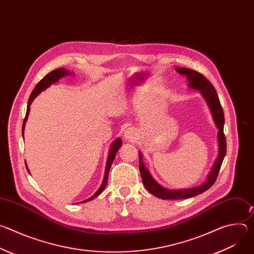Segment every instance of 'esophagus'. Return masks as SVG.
I'll return each mask as SVG.
<instances>
[{
    "instance_id": "obj_1",
    "label": "esophagus",
    "mask_w": 254,
    "mask_h": 254,
    "mask_svg": "<svg viewBox=\"0 0 254 254\" xmlns=\"http://www.w3.org/2000/svg\"><path fill=\"white\" fill-rule=\"evenodd\" d=\"M125 138L127 140H134L136 138V132L132 127H128L125 130Z\"/></svg>"
}]
</instances>
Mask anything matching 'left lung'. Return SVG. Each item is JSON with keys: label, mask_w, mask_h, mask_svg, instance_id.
<instances>
[{"label": "left lung", "mask_w": 254, "mask_h": 254, "mask_svg": "<svg viewBox=\"0 0 254 254\" xmlns=\"http://www.w3.org/2000/svg\"><path fill=\"white\" fill-rule=\"evenodd\" d=\"M176 71L179 74L185 75L187 77V80L189 82L188 87L199 90L200 93L205 98L210 108V112L212 114L215 126L217 128H218V133H217V140H218V155H217V158L214 161V164L205 180V182H203L201 185H198L192 188L173 190V189H168L163 187L152 177L151 173L149 172V170L146 168V166H144L142 162L141 153L138 152V158H139L138 169L141 175L143 186L146 187V189L151 194L163 200H181V199L192 198L208 190L216 181L217 175L219 173L222 162L226 155V138L223 131L224 122H225L224 114L219 101L218 94H217L214 86L205 76H203L201 73H199V72L195 70L184 68V67H178L176 68Z\"/></svg>", "instance_id": "1"}]
</instances>
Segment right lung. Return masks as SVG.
Listing matches in <instances>:
<instances>
[{"instance_id":"1","label":"right lung","mask_w":254,"mask_h":254,"mask_svg":"<svg viewBox=\"0 0 254 254\" xmlns=\"http://www.w3.org/2000/svg\"><path fill=\"white\" fill-rule=\"evenodd\" d=\"M73 74V72L71 71H68L66 70L65 68H58L56 70H53L51 71L50 73H48L45 77H43L38 83L37 85L35 86V88L33 89L30 97H29V100H28V105H27V113H26V117L24 119V123H23V127H22V134L24 135V129H25V125H26V122L28 120V117H29V113H30V105L32 103V101L37 97L42 91H44L45 89H47L48 87H50L53 83H56L57 81H59L61 78L65 77V76H68V75H72ZM123 146V141H122V138L118 137L116 138L112 146L110 148V152H108V156H107V161H106V166H105V173H104V177H103V181L102 183L100 185V187L98 188V190L88 199L84 200V201H81V202H78V203H85V202H88V201H91L93 200L94 198H96L98 195H100V193L104 190V188L106 187V184H107V178H108V172H110V169L112 167V164L117 156V152L121 149V147ZM26 168L29 172V169L26 165Z\"/></svg>"}]
</instances>
